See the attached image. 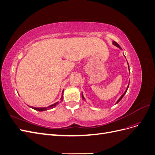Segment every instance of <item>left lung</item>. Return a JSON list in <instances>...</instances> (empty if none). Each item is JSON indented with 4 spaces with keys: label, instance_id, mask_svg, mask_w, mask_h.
<instances>
[{
    "label": "left lung",
    "instance_id": "obj_1",
    "mask_svg": "<svg viewBox=\"0 0 155 155\" xmlns=\"http://www.w3.org/2000/svg\"><path fill=\"white\" fill-rule=\"evenodd\" d=\"M112 45H114V46H116V47H118V48H120V50H122V48H121V47H120V46L118 44V43H116V42L115 41H112ZM124 57L125 58V56L124 55ZM127 64H128V68H129V63H128V62H127ZM129 71H130V70H129ZM129 84H128V86H127V88H126V90H125V91L124 92V93L122 95H121L120 97V98H119V99L118 100H117V101L116 102V104H115V105L116 104H118V103L121 100V99H122V98H123V97L124 96V95L125 94V93L127 92V89H128V88H129ZM82 98H83V100H85V97H84V96H83V92H82Z\"/></svg>",
    "mask_w": 155,
    "mask_h": 155
}]
</instances>
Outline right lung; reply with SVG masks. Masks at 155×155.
<instances>
[{
  "label": "right lung",
  "instance_id": "1",
  "mask_svg": "<svg viewBox=\"0 0 155 155\" xmlns=\"http://www.w3.org/2000/svg\"><path fill=\"white\" fill-rule=\"evenodd\" d=\"M63 92H64V89H63V91L62 94H61V99H60V101H62L63 100ZM59 104V101H58V102L55 103V104H51V105H49V106L47 107H30H30H31V109H34V110H38V111H45V110H48V109H53V108H54L55 107H56V105H58Z\"/></svg>",
  "mask_w": 155,
  "mask_h": 155
}]
</instances>
